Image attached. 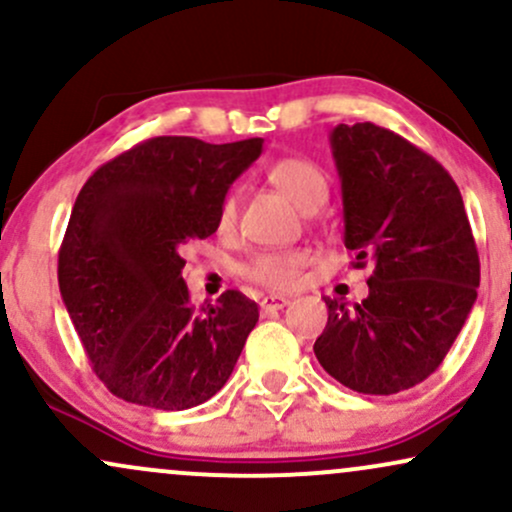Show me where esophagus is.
Masks as SVG:
<instances>
[{"instance_id": "1", "label": "esophagus", "mask_w": 512, "mask_h": 512, "mask_svg": "<svg viewBox=\"0 0 512 512\" xmlns=\"http://www.w3.org/2000/svg\"><path fill=\"white\" fill-rule=\"evenodd\" d=\"M291 303V298L286 296H264L262 298V310H281Z\"/></svg>"}]
</instances>
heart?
<instances>
[{
  "label": "heart",
  "instance_id": "heart-1",
  "mask_svg": "<svg viewBox=\"0 0 512 512\" xmlns=\"http://www.w3.org/2000/svg\"><path fill=\"white\" fill-rule=\"evenodd\" d=\"M269 185L284 197H289L298 209L315 211L325 204L327 195H330V182L327 175L317 163L308 161V158L286 156L274 161L267 168ZM238 219V199L228 195L221 202L219 209V228L221 231H231L233 223ZM310 255L303 250H289V252H260L245 264V276L255 284L267 286V289H291L301 279L303 267L308 264Z\"/></svg>",
  "mask_w": 512,
  "mask_h": 512
}]
</instances>
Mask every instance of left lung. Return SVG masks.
Here are the masks:
<instances>
[{
	"label": "left lung",
	"mask_w": 512,
	"mask_h": 512,
	"mask_svg": "<svg viewBox=\"0 0 512 512\" xmlns=\"http://www.w3.org/2000/svg\"><path fill=\"white\" fill-rule=\"evenodd\" d=\"M344 245L375 264L368 296L325 298L315 356L363 395L419 385L448 356L479 289V252L455 180L433 156L373 122L337 125Z\"/></svg>",
	"instance_id": "obj_1"
}]
</instances>
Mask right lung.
<instances>
[{"instance_id": "add662e5", "label": "right lung", "mask_w": 512, "mask_h": 512, "mask_svg": "<svg viewBox=\"0 0 512 512\" xmlns=\"http://www.w3.org/2000/svg\"><path fill=\"white\" fill-rule=\"evenodd\" d=\"M262 144L154 137L81 187L57 279L88 361L125 402L190 409L231 378L260 310L240 291L197 310L180 250L216 233L228 187L260 158Z\"/></svg>"}]
</instances>
